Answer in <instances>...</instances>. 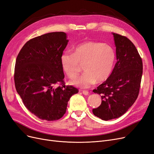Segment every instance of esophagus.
I'll return each mask as SVG.
<instances>
[{
    "mask_svg": "<svg viewBox=\"0 0 154 154\" xmlns=\"http://www.w3.org/2000/svg\"><path fill=\"white\" fill-rule=\"evenodd\" d=\"M82 93L84 94V95H89V92L88 91H86V90H83V91H81Z\"/></svg>",
    "mask_w": 154,
    "mask_h": 154,
    "instance_id": "esophagus-1",
    "label": "esophagus"
}]
</instances>
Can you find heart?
<instances>
[{
	"label": "heart",
	"mask_w": 154,
	"mask_h": 154,
	"mask_svg": "<svg viewBox=\"0 0 154 154\" xmlns=\"http://www.w3.org/2000/svg\"><path fill=\"white\" fill-rule=\"evenodd\" d=\"M115 60L116 53L111 46L91 41L79 45L74 53L64 52L61 57L62 68L68 77H75L83 66L84 73L70 82L82 88L106 81L112 73Z\"/></svg>",
	"instance_id": "1"
}]
</instances>
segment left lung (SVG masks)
Listing matches in <instances>:
<instances>
[{
    "instance_id": "left-lung-1",
    "label": "left lung",
    "mask_w": 154,
    "mask_h": 154,
    "mask_svg": "<svg viewBox=\"0 0 154 154\" xmlns=\"http://www.w3.org/2000/svg\"><path fill=\"white\" fill-rule=\"evenodd\" d=\"M112 34L117 61L109 77L93 91L102 98L100 106L93 109V115L105 121L120 117L133 105L143 73L142 59L134 45L125 36Z\"/></svg>"
}]
</instances>
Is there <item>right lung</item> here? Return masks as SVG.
I'll return each mask as SVG.
<instances>
[{
    "label": "right lung",
    "mask_w": 154,
    "mask_h": 154,
    "mask_svg": "<svg viewBox=\"0 0 154 154\" xmlns=\"http://www.w3.org/2000/svg\"><path fill=\"white\" fill-rule=\"evenodd\" d=\"M64 32L43 34L28 41L16 59L14 80L24 106L41 120L54 121L65 114L70 97L79 92L65 86L61 57L68 39ZM57 84L60 86L56 87Z\"/></svg>",
    "instance_id": "add662e5"
}]
</instances>
